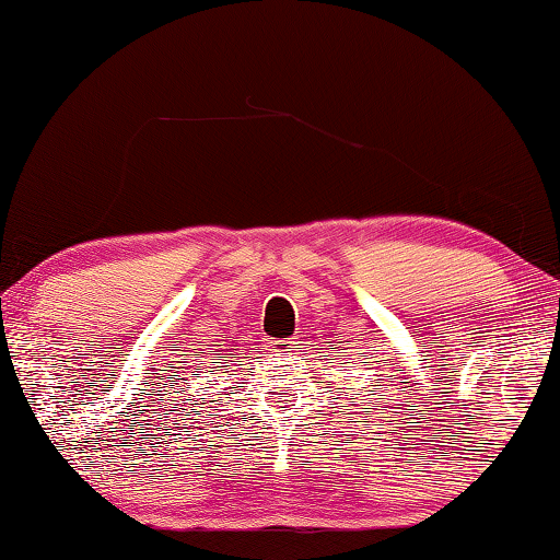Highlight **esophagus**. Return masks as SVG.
I'll return each instance as SVG.
<instances>
[{"label":"esophagus","mask_w":560,"mask_h":560,"mask_svg":"<svg viewBox=\"0 0 560 560\" xmlns=\"http://www.w3.org/2000/svg\"><path fill=\"white\" fill-rule=\"evenodd\" d=\"M299 348V340L296 338H279V340H269V350L271 353H293V350Z\"/></svg>","instance_id":"obj_1"}]
</instances>
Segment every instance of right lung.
I'll return each instance as SVG.
<instances>
[{
    "mask_svg": "<svg viewBox=\"0 0 560 560\" xmlns=\"http://www.w3.org/2000/svg\"><path fill=\"white\" fill-rule=\"evenodd\" d=\"M234 350H236V348H230V350H226V355H234ZM214 355H217V358H220V360H222V358H226L224 353H214ZM197 371H200V368H197Z\"/></svg>",
    "mask_w": 560,
    "mask_h": 560,
    "instance_id": "1",
    "label": "right lung"
}]
</instances>
